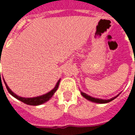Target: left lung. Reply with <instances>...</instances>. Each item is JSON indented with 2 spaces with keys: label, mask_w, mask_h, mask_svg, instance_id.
<instances>
[{
  "label": "left lung",
  "mask_w": 135,
  "mask_h": 135,
  "mask_svg": "<svg viewBox=\"0 0 135 135\" xmlns=\"http://www.w3.org/2000/svg\"><path fill=\"white\" fill-rule=\"evenodd\" d=\"M119 94V95H120ZM81 95H82V96L84 97V98H86V99L89 100V101H92V102H95V103H109V102H110V101H113V100L114 99H115L119 95H118L117 96L114 97H113L112 99H108V100H104V99H97V98H94V97H92L89 96V95H88L86 93H82V92H81Z\"/></svg>",
  "instance_id": "obj_1"
}]
</instances>
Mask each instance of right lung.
<instances>
[{
    "label": "right lung",
    "mask_w": 135,
    "mask_h": 135,
    "mask_svg": "<svg viewBox=\"0 0 135 135\" xmlns=\"http://www.w3.org/2000/svg\"><path fill=\"white\" fill-rule=\"evenodd\" d=\"M59 82H60V80L57 82V84H56L55 87L54 89H53L52 90H51V91H50L49 93H48L45 94V95H42V96L37 97H33V98H23V97H21L17 96V95H15L14 93H13V92L11 90V89L8 87L7 84H6V82L4 81L7 90L9 91V93L12 95V96H13L14 97H15V98L17 99L20 100V101H22L23 103H26V104H27V105H38L42 104V103H44L45 102H46V101H49V100L52 97H53V95H54L55 91L57 90V89H58V86H59Z\"/></svg>",
    "instance_id": "right-lung-1"
}]
</instances>
